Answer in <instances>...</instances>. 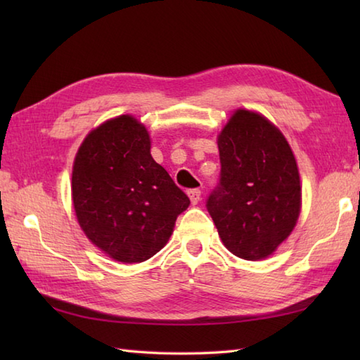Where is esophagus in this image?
Returning <instances> with one entry per match:
<instances>
[{
  "label": "esophagus",
  "instance_id": "1",
  "mask_svg": "<svg viewBox=\"0 0 360 360\" xmlns=\"http://www.w3.org/2000/svg\"><path fill=\"white\" fill-rule=\"evenodd\" d=\"M188 198H190V201H192V204H198L201 201V190L200 188L188 190Z\"/></svg>",
  "mask_w": 360,
  "mask_h": 360
}]
</instances>
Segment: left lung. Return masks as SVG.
Segmentation results:
<instances>
[{
	"label": "left lung",
	"instance_id": "1",
	"mask_svg": "<svg viewBox=\"0 0 360 360\" xmlns=\"http://www.w3.org/2000/svg\"><path fill=\"white\" fill-rule=\"evenodd\" d=\"M221 173L205 207L221 240L244 259L269 257L300 213L295 158L277 128L257 112L238 110L218 137Z\"/></svg>",
	"mask_w": 360,
	"mask_h": 360
}]
</instances>
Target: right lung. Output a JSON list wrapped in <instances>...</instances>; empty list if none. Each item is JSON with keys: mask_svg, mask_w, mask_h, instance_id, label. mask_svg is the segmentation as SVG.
<instances>
[{"mask_svg": "<svg viewBox=\"0 0 360 360\" xmlns=\"http://www.w3.org/2000/svg\"><path fill=\"white\" fill-rule=\"evenodd\" d=\"M72 201L83 232L122 263L165 246L190 200L150 155V136L131 116L105 122L75 156Z\"/></svg>", "mask_w": 360, "mask_h": 360, "instance_id": "obj_1", "label": "right lung"}]
</instances>
